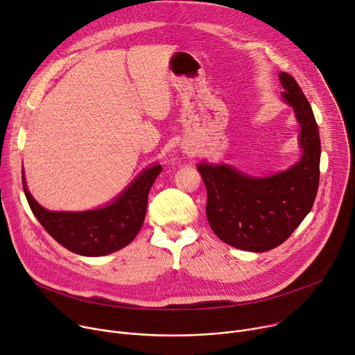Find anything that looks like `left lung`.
Listing matches in <instances>:
<instances>
[{
  "label": "left lung",
  "instance_id": "obj_1",
  "mask_svg": "<svg viewBox=\"0 0 355 355\" xmlns=\"http://www.w3.org/2000/svg\"><path fill=\"white\" fill-rule=\"evenodd\" d=\"M282 99L300 124L302 158L286 171L252 177L228 164L197 168L207 187V218L216 236L234 248L266 252L282 245L310 212L320 178V135L309 101L292 75L279 73Z\"/></svg>",
  "mask_w": 355,
  "mask_h": 355
}]
</instances>
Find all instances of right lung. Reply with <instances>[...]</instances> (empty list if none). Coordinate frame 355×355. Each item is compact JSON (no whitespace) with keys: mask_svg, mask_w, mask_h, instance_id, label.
Instances as JSON below:
<instances>
[{"mask_svg":"<svg viewBox=\"0 0 355 355\" xmlns=\"http://www.w3.org/2000/svg\"><path fill=\"white\" fill-rule=\"evenodd\" d=\"M161 166L146 168L109 205L83 211H48L22 185L28 204L45 231L63 248L82 256H105L130 243L143 227L148 192Z\"/></svg>","mask_w":355,"mask_h":355,"instance_id":"add662e5","label":"right lung"}]
</instances>
